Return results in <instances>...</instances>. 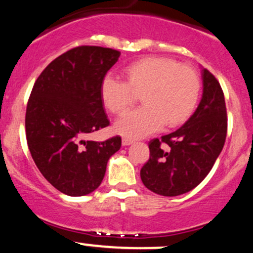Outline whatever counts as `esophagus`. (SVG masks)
<instances>
[{"mask_svg": "<svg viewBox=\"0 0 253 253\" xmlns=\"http://www.w3.org/2000/svg\"><path fill=\"white\" fill-rule=\"evenodd\" d=\"M133 143H134V140L131 139V138H122V145L124 146L131 145Z\"/></svg>", "mask_w": 253, "mask_h": 253, "instance_id": "obj_1", "label": "esophagus"}]
</instances>
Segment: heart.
<instances>
[{
	"mask_svg": "<svg viewBox=\"0 0 253 253\" xmlns=\"http://www.w3.org/2000/svg\"><path fill=\"white\" fill-rule=\"evenodd\" d=\"M126 80L107 76L101 85L102 101L114 114L124 113L141 93L144 105L127 112L114 128L121 135L141 138L158 131L163 125L171 128L192 115L201 80L193 68L167 57H146L125 68Z\"/></svg>",
	"mask_w": 253,
	"mask_h": 253,
	"instance_id": "heart-1",
	"label": "heart"
}]
</instances>
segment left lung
<instances>
[{"label": "left lung", "mask_w": 253, "mask_h": 253, "mask_svg": "<svg viewBox=\"0 0 253 253\" xmlns=\"http://www.w3.org/2000/svg\"><path fill=\"white\" fill-rule=\"evenodd\" d=\"M203 95L196 112L175 132L149 143L150 158L140 170L146 188L166 197L193 190L211 170L227 135V110L220 83L202 71Z\"/></svg>", "instance_id": "obj_1"}]
</instances>
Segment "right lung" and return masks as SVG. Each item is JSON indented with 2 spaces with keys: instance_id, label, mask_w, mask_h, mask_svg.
I'll list each match as a JSON object with an SVG mask.
<instances>
[{
  "instance_id": "obj_1",
  "label": "right lung",
  "mask_w": 253,
  "mask_h": 253,
  "mask_svg": "<svg viewBox=\"0 0 253 253\" xmlns=\"http://www.w3.org/2000/svg\"><path fill=\"white\" fill-rule=\"evenodd\" d=\"M119 57L118 50L77 46L50 62L33 85L25 118L27 145L42 175L67 196L93 192L121 148L119 135L84 139L109 125L101 85Z\"/></svg>"
}]
</instances>
